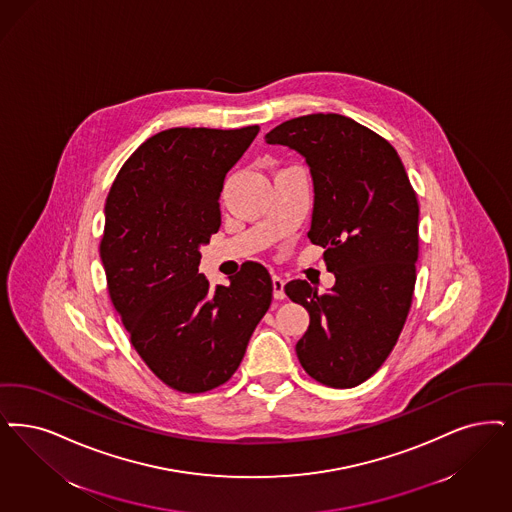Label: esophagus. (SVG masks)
<instances>
[{
  "label": "esophagus",
  "instance_id": "esophagus-1",
  "mask_svg": "<svg viewBox=\"0 0 512 512\" xmlns=\"http://www.w3.org/2000/svg\"><path fill=\"white\" fill-rule=\"evenodd\" d=\"M284 286H286V280L282 276H272V295H274V299L282 301L286 297Z\"/></svg>",
  "mask_w": 512,
  "mask_h": 512
}]
</instances>
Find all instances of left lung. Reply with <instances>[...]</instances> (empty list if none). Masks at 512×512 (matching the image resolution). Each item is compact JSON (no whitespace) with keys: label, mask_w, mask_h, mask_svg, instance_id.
<instances>
[{"label":"left lung","mask_w":512,"mask_h":512,"mask_svg":"<svg viewBox=\"0 0 512 512\" xmlns=\"http://www.w3.org/2000/svg\"><path fill=\"white\" fill-rule=\"evenodd\" d=\"M307 162L314 207L308 240L322 246L335 286L307 280L286 295L310 324L295 350L308 375L350 389L383 366L406 324L419 257V204L398 152L341 114H310L266 133Z\"/></svg>","instance_id":"obj_1"}]
</instances>
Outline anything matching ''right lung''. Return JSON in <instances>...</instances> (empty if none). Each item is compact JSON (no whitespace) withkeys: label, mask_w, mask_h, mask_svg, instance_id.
Wrapping results in <instances>:
<instances>
[{"label":"right lung","mask_w":512,"mask_h":512,"mask_svg":"<svg viewBox=\"0 0 512 512\" xmlns=\"http://www.w3.org/2000/svg\"><path fill=\"white\" fill-rule=\"evenodd\" d=\"M259 125L173 127L123 164L104 205L101 259L131 343L165 385L205 392L240 366L272 301L265 266L249 261L228 286H209L200 246L221 226L226 173Z\"/></svg>","instance_id":"obj_1"}]
</instances>
